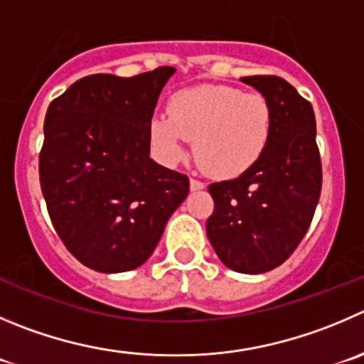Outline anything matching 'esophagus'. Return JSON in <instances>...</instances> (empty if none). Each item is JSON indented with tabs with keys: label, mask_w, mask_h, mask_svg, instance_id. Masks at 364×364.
Here are the masks:
<instances>
[{
	"label": "esophagus",
	"mask_w": 364,
	"mask_h": 364,
	"mask_svg": "<svg viewBox=\"0 0 364 364\" xmlns=\"http://www.w3.org/2000/svg\"><path fill=\"white\" fill-rule=\"evenodd\" d=\"M189 188H191V191H200V189L205 188V184H203V182H200V180L191 178L189 180Z\"/></svg>",
	"instance_id": "1"
}]
</instances>
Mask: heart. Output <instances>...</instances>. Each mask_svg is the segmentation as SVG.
<instances>
[{
	"mask_svg": "<svg viewBox=\"0 0 364 364\" xmlns=\"http://www.w3.org/2000/svg\"><path fill=\"white\" fill-rule=\"evenodd\" d=\"M169 114L151 119V139L169 162L180 161L186 143L195 141L200 168L218 178L247 171L264 151L273 110L259 92L228 85H196L176 92Z\"/></svg>",
	"mask_w": 364,
	"mask_h": 364,
	"instance_id": "obj_1",
	"label": "heart"
}]
</instances>
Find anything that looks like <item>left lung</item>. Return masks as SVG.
Returning a JSON list of instances; mask_svg holds the SVG:
<instances>
[{"label":"left lung","mask_w":364,"mask_h":364,"mask_svg":"<svg viewBox=\"0 0 364 364\" xmlns=\"http://www.w3.org/2000/svg\"><path fill=\"white\" fill-rule=\"evenodd\" d=\"M273 110L272 132L261 157L237 178L209 186L214 213L207 237L227 268L269 272L306 236L321 191L313 107L279 76H243Z\"/></svg>","instance_id":"8db88e82"}]
</instances>
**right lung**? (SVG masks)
<instances>
[{
    "mask_svg": "<svg viewBox=\"0 0 364 364\" xmlns=\"http://www.w3.org/2000/svg\"><path fill=\"white\" fill-rule=\"evenodd\" d=\"M175 68L84 76L50 103L41 189L58 237L82 264L121 273L148 261L189 178L150 157L151 117Z\"/></svg>",
    "mask_w": 364,
    "mask_h": 364,
    "instance_id": "obj_1",
    "label": "right lung"
}]
</instances>
